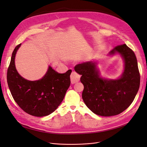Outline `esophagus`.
I'll list each match as a JSON object with an SVG mask.
<instances>
[{"label":"esophagus","mask_w":147,"mask_h":147,"mask_svg":"<svg viewBox=\"0 0 147 147\" xmlns=\"http://www.w3.org/2000/svg\"><path fill=\"white\" fill-rule=\"evenodd\" d=\"M80 75L75 72H72L70 75V80L71 83L72 84L77 83L80 81Z\"/></svg>","instance_id":"1"}]
</instances>
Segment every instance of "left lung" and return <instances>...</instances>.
<instances>
[{
  "label": "left lung",
  "mask_w": 147,
  "mask_h": 147,
  "mask_svg": "<svg viewBox=\"0 0 147 147\" xmlns=\"http://www.w3.org/2000/svg\"><path fill=\"white\" fill-rule=\"evenodd\" d=\"M115 53H119L124 62V72L119 79L101 78L94 62L78 64L74 67L82 75L84 104L93 113L100 116H114L123 112L132 104L140 86V77L134 51L123 44L115 47L109 55Z\"/></svg>",
  "instance_id": "left-lung-1"
}]
</instances>
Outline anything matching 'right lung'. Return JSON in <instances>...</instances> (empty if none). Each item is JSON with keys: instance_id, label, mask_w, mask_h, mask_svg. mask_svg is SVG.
I'll list each match as a JSON object with an SVG mask.
<instances>
[{"instance_id": "add662e5", "label": "right lung", "mask_w": 147, "mask_h": 147, "mask_svg": "<svg viewBox=\"0 0 147 147\" xmlns=\"http://www.w3.org/2000/svg\"><path fill=\"white\" fill-rule=\"evenodd\" d=\"M21 44L13 51L7 70V83L16 104L27 113L35 117L51 114L63 100L70 84L72 70L59 74L49 66L44 77L38 80L29 81L22 77L15 67V58Z\"/></svg>"}]
</instances>
